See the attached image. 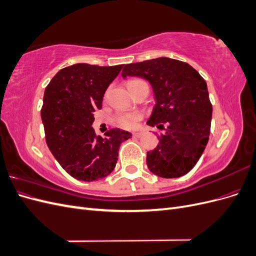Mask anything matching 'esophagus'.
<instances>
[{
	"mask_svg": "<svg viewBox=\"0 0 256 256\" xmlns=\"http://www.w3.org/2000/svg\"><path fill=\"white\" fill-rule=\"evenodd\" d=\"M142 136V132H132L134 138H140Z\"/></svg>",
	"mask_w": 256,
	"mask_h": 256,
	"instance_id": "esophagus-1",
	"label": "esophagus"
}]
</instances>
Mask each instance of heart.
<instances>
[{
  "label": "heart",
  "instance_id": "obj_1",
  "mask_svg": "<svg viewBox=\"0 0 256 256\" xmlns=\"http://www.w3.org/2000/svg\"><path fill=\"white\" fill-rule=\"evenodd\" d=\"M140 118H141V114L136 112V113H128V114H120L118 115V118H116V122H118V124L120 127L131 129L136 126V122L138 120H140Z\"/></svg>",
  "mask_w": 256,
  "mask_h": 256
}]
</instances>
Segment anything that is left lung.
Segmentation results:
<instances>
[{
    "label": "left lung",
    "instance_id": "left-lung-1",
    "mask_svg": "<svg viewBox=\"0 0 256 256\" xmlns=\"http://www.w3.org/2000/svg\"><path fill=\"white\" fill-rule=\"evenodd\" d=\"M122 76H140L152 88L154 104L147 125L162 128L159 143L147 152L150 171L164 178L190 172L207 145L212 116L207 84L194 68L182 60L158 58L125 65Z\"/></svg>",
    "mask_w": 256,
    "mask_h": 256
}]
</instances>
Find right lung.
<instances>
[{
  "instance_id": "obj_1",
  "label": "right lung",
  "mask_w": 256,
  "mask_h": 256,
  "mask_svg": "<svg viewBox=\"0 0 256 256\" xmlns=\"http://www.w3.org/2000/svg\"><path fill=\"white\" fill-rule=\"evenodd\" d=\"M124 65L79 63L65 67L44 90L42 120L46 142L60 166L82 182L102 180L112 173L128 131L110 129L96 136L94 112L102 109L104 95Z\"/></svg>"
}]
</instances>
